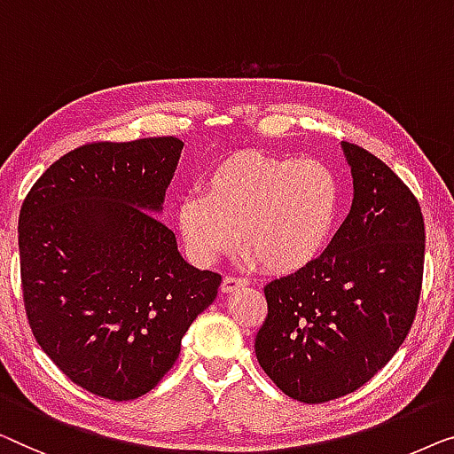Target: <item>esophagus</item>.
<instances>
[{
	"label": "esophagus",
	"mask_w": 454,
	"mask_h": 454,
	"mask_svg": "<svg viewBox=\"0 0 454 454\" xmlns=\"http://www.w3.org/2000/svg\"><path fill=\"white\" fill-rule=\"evenodd\" d=\"M247 284H248L247 279H242V278H232V276H226L224 279H222V292H224V294L236 292V290L245 288Z\"/></svg>",
	"instance_id": "1"
}]
</instances>
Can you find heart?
<instances>
[{
    "label": "heart",
    "instance_id": "1",
    "mask_svg": "<svg viewBox=\"0 0 454 454\" xmlns=\"http://www.w3.org/2000/svg\"><path fill=\"white\" fill-rule=\"evenodd\" d=\"M203 195L176 203V228L187 257L212 265L239 239L247 263L273 276L304 270L333 228L340 191L333 172L317 160L236 152L203 178Z\"/></svg>",
    "mask_w": 454,
    "mask_h": 454
}]
</instances>
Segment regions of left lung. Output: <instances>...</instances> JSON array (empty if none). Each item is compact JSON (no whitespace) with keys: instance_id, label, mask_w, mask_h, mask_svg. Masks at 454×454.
<instances>
[{"instance_id":"left-lung-1","label":"left lung","mask_w":454,"mask_h":454,"mask_svg":"<svg viewBox=\"0 0 454 454\" xmlns=\"http://www.w3.org/2000/svg\"><path fill=\"white\" fill-rule=\"evenodd\" d=\"M352 168L348 218L321 257L265 286L254 354L279 391L302 403L354 393L405 341L424 276L419 203L388 166L341 142Z\"/></svg>"}]
</instances>
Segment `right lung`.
<instances>
[{
	"label": "right lung",
	"instance_id": "1",
	"mask_svg": "<svg viewBox=\"0 0 454 454\" xmlns=\"http://www.w3.org/2000/svg\"><path fill=\"white\" fill-rule=\"evenodd\" d=\"M183 142L86 144L51 164L18 220L27 317L75 385L113 401L152 391L222 278L181 257L156 218Z\"/></svg>",
	"mask_w": 454,
	"mask_h": 454
}]
</instances>
